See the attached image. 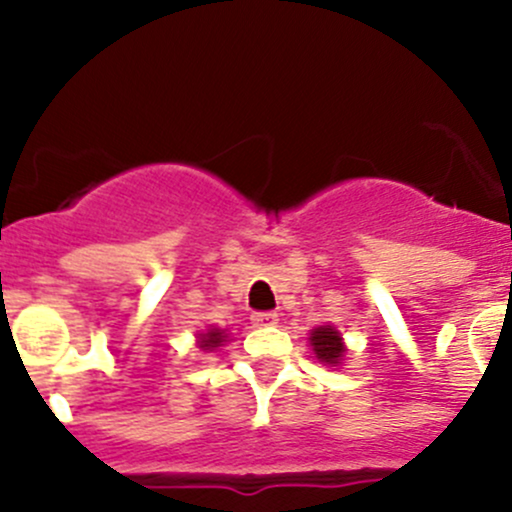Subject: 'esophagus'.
I'll return each mask as SVG.
<instances>
[{
    "instance_id": "34e87169",
    "label": "esophagus",
    "mask_w": 512,
    "mask_h": 512,
    "mask_svg": "<svg viewBox=\"0 0 512 512\" xmlns=\"http://www.w3.org/2000/svg\"><path fill=\"white\" fill-rule=\"evenodd\" d=\"M250 319L255 327H272L277 324V312H255Z\"/></svg>"
}]
</instances>
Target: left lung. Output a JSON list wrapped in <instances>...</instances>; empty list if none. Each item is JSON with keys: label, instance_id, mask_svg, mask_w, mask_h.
Wrapping results in <instances>:
<instances>
[{"label": "left lung", "instance_id": "1", "mask_svg": "<svg viewBox=\"0 0 512 512\" xmlns=\"http://www.w3.org/2000/svg\"><path fill=\"white\" fill-rule=\"evenodd\" d=\"M309 344H312L317 359L329 366L342 364L344 354H347V347H344L342 342V334H339V329L332 327V324H324V327L312 329V334H309Z\"/></svg>", "mask_w": 512, "mask_h": 512}]
</instances>
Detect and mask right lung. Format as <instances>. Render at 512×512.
<instances>
[{"label":"right lung","mask_w":512,"mask_h":512,"mask_svg":"<svg viewBox=\"0 0 512 512\" xmlns=\"http://www.w3.org/2000/svg\"><path fill=\"white\" fill-rule=\"evenodd\" d=\"M225 339L227 337L223 329H208V332L198 334V347L203 349V352H215L218 347H223Z\"/></svg>","instance_id":"1"}]
</instances>
